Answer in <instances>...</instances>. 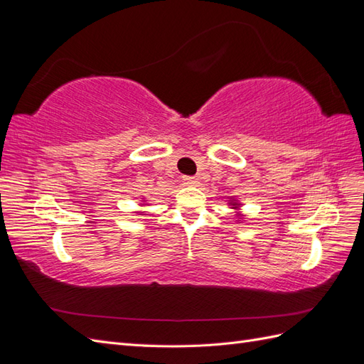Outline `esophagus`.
<instances>
[{
    "label": "esophagus",
    "instance_id": "1",
    "mask_svg": "<svg viewBox=\"0 0 364 364\" xmlns=\"http://www.w3.org/2000/svg\"><path fill=\"white\" fill-rule=\"evenodd\" d=\"M183 182H185L186 185H191V186L199 185V179L194 178V176H185V178H183Z\"/></svg>",
    "mask_w": 364,
    "mask_h": 364
}]
</instances>
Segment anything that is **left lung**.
I'll return each instance as SVG.
<instances>
[{
	"label": "left lung",
	"mask_w": 364,
	"mask_h": 364,
	"mask_svg": "<svg viewBox=\"0 0 364 364\" xmlns=\"http://www.w3.org/2000/svg\"><path fill=\"white\" fill-rule=\"evenodd\" d=\"M226 202H228V206H229L230 209H234V211H235V218H237V222H238V223L243 222V220H245V215H243V213L240 211L241 206H243V203H241V202L237 199L235 196H230V197H228V200H226Z\"/></svg>",
	"instance_id": "left-lung-1"
}]
</instances>
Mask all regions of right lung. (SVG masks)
Listing matches in <instances>:
<instances>
[{
    "mask_svg": "<svg viewBox=\"0 0 364 364\" xmlns=\"http://www.w3.org/2000/svg\"><path fill=\"white\" fill-rule=\"evenodd\" d=\"M139 205H141V206H146V205H147V200H144V197H142V200L139 202ZM135 214H138V215H144V213H142V211H136Z\"/></svg>",
    "mask_w": 364,
    "mask_h": 364,
    "instance_id": "obj_1",
    "label": "right lung"
}]
</instances>
